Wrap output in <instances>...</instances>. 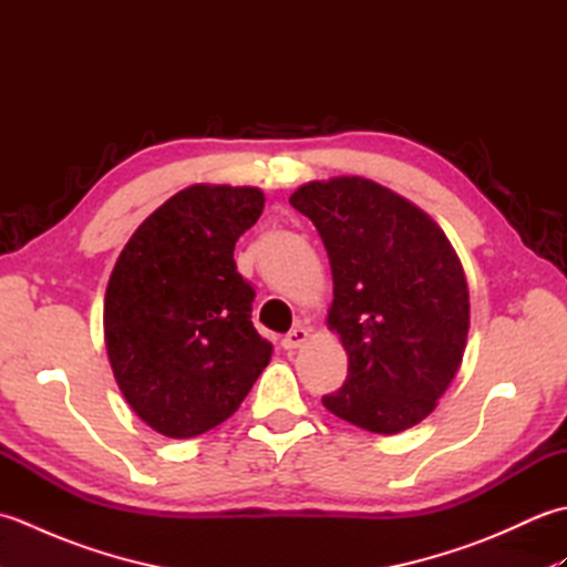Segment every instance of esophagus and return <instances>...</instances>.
Instances as JSON below:
<instances>
[{
  "label": "esophagus",
  "instance_id": "esophagus-1",
  "mask_svg": "<svg viewBox=\"0 0 567 567\" xmlns=\"http://www.w3.org/2000/svg\"><path fill=\"white\" fill-rule=\"evenodd\" d=\"M307 339H309V331L305 327H297V329H292L290 333L285 336L282 348H285V351H295V348L302 346Z\"/></svg>",
  "mask_w": 567,
  "mask_h": 567
}]
</instances>
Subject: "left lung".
I'll return each instance as SVG.
<instances>
[{
    "label": "left lung",
    "instance_id": "obj_1",
    "mask_svg": "<svg viewBox=\"0 0 567 567\" xmlns=\"http://www.w3.org/2000/svg\"><path fill=\"white\" fill-rule=\"evenodd\" d=\"M329 252V329L348 353L331 414L372 433H400L436 409L463 363L470 292L461 258L416 204L372 179L341 175L297 187Z\"/></svg>",
    "mask_w": 567,
    "mask_h": 567
}]
</instances>
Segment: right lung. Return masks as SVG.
Wrapping results in <instances>:
<instances>
[{
	"mask_svg": "<svg viewBox=\"0 0 567 567\" xmlns=\"http://www.w3.org/2000/svg\"><path fill=\"white\" fill-rule=\"evenodd\" d=\"M258 187L192 185L161 204L118 252L104 343L124 400L167 439L219 426L270 363L250 321L256 292L234 260L258 221Z\"/></svg>",
	"mask_w": 567,
	"mask_h": 567,
	"instance_id": "right-lung-1",
	"label": "right lung"
}]
</instances>
